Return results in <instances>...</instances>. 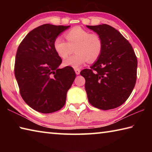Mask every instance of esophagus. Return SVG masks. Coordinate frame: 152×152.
<instances>
[{
	"label": "esophagus",
	"instance_id": "obj_1",
	"mask_svg": "<svg viewBox=\"0 0 152 152\" xmlns=\"http://www.w3.org/2000/svg\"><path fill=\"white\" fill-rule=\"evenodd\" d=\"M74 71H75L77 75H78V74H80V70L79 68H75L74 69Z\"/></svg>",
	"mask_w": 152,
	"mask_h": 152
}]
</instances>
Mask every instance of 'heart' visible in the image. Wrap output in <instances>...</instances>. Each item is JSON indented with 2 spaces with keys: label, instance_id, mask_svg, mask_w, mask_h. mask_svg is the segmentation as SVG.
I'll list each match as a JSON object with an SVG mask.
<instances>
[{
  "label": "heart",
  "instance_id": "1",
  "mask_svg": "<svg viewBox=\"0 0 152 152\" xmlns=\"http://www.w3.org/2000/svg\"><path fill=\"white\" fill-rule=\"evenodd\" d=\"M67 42L57 37L53 42V48L61 58L65 59L75 51L76 54L64 61V66L77 68L88 61H96L102 55L104 43L101 36L91 33L80 27H74L65 33Z\"/></svg>",
  "mask_w": 152,
  "mask_h": 152
}]
</instances>
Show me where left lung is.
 Listing matches in <instances>:
<instances>
[{"mask_svg": "<svg viewBox=\"0 0 152 152\" xmlns=\"http://www.w3.org/2000/svg\"><path fill=\"white\" fill-rule=\"evenodd\" d=\"M86 27L101 36L104 43L99 60L80 72L88 101L99 109H115L127 101L134 88L137 57L132 45L114 27L106 24Z\"/></svg>", "mask_w": 152, "mask_h": 152, "instance_id": "obj_1", "label": "left lung"}]
</instances>
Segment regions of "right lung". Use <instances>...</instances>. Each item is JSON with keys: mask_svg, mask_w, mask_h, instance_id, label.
Wrapping results in <instances>:
<instances>
[{"mask_svg": "<svg viewBox=\"0 0 152 152\" xmlns=\"http://www.w3.org/2000/svg\"><path fill=\"white\" fill-rule=\"evenodd\" d=\"M70 27L41 25L31 31L17 49L15 76L20 96L38 112L60 110L76 78L72 67L58 68L62 60L53 48L58 35Z\"/></svg>", "mask_w": 152, "mask_h": 152, "instance_id": "right-lung-1", "label": "right lung"}]
</instances>
